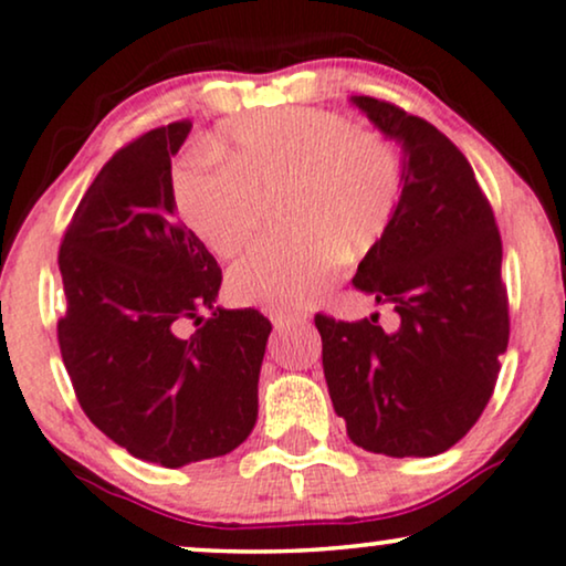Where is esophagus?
I'll return each mask as SVG.
<instances>
[{
    "label": "esophagus",
    "instance_id": "obj_1",
    "mask_svg": "<svg viewBox=\"0 0 566 566\" xmlns=\"http://www.w3.org/2000/svg\"><path fill=\"white\" fill-rule=\"evenodd\" d=\"M306 315H283V312H275L272 315V325H275L277 333H283L285 327H294V325H304Z\"/></svg>",
    "mask_w": 566,
    "mask_h": 566
}]
</instances>
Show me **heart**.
<instances>
[{
    "label": "heart",
    "mask_w": 566,
    "mask_h": 566,
    "mask_svg": "<svg viewBox=\"0 0 566 566\" xmlns=\"http://www.w3.org/2000/svg\"><path fill=\"white\" fill-rule=\"evenodd\" d=\"M222 165L193 163L172 180L178 218L218 256L235 254L277 205L289 233L251 247L228 272L230 296L302 310L336 281L340 251L359 254L386 230L401 167L380 136L315 107L272 109L230 125L214 144Z\"/></svg>",
    "instance_id": "obj_1"
}]
</instances>
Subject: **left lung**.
I'll use <instances>...</instances> for the list:
<instances>
[{"label":"left lung","mask_w":566,"mask_h":566,"mask_svg":"<svg viewBox=\"0 0 566 566\" xmlns=\"http://www.w3.org/2000/svg\"><path fill=\"white\" fill-rule=\"evenodd\" d=\"M352 104L403 151L399 205L354 275L399 327L317 315L327 390L365 451L436 457L462 441L496 386L509 344L501 235L472 165L436 125L373 96Z\"/></svg>","instance_id":"1"}]
</instances>
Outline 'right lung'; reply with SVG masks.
<instances>
[{
	"label": "right lung",
	"mask_w": 566,
	"mask_h": 566,
	"mask_svg": "<svg viewBox=\"0 0 566 566\" xmlns=\"http://www.w3.org/2000/svg\"><path fill=\"white\" fill-rule=\"evenodd\" d=\"M188 130L170 123L115 151L57 256V338L81 409L130 457L170 470L247 441L272 331L256 310L214 306L218 260L176 220L170 159Z\"/></svg>",
	"instance_id": "1"
}]
</instances>
